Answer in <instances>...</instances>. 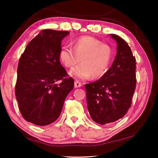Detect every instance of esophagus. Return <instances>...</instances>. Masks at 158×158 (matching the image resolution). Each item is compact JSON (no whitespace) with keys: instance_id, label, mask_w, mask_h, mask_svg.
Instances as JSON below:
<instances>
[{"instance_id":"34e87169","label":"esophagus","mask_w":158,"mask_h":158,"mask_svg":"<svg viewBox=\"0 0 158 158\" xmlns=\"http://www.w3.org/2000/svg\"><path fill=\"white\" fill-rule=\"evenodd\" d=\"M81 85H82V84L78 81V80H76V81H74V87L75 88H79V87H81Z\"/></svg>"}]
</instances>
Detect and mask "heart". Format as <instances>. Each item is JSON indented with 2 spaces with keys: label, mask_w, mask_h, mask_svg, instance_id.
Returning a JSON list of instances; mask_svg holds the SVG:
<instances>
[{
  "label": "heart",
  "mask_w": 158,
  "mask_h": 158,
  "mask_svg": "<svg viewBox=\"0 0 158 158\" xmlns=\"http://www.w3.org/2000/svg\"><path fill=\"white\" fill-rule=\"evenodd\" d=\"M81 64L69 72V75L80 80L92 76L99 78L107 73L114 58V51L108 44L95 37L83 36L73 42V48L63 46L59 52V59L67 68H73L80 61Z\"/></svg>",
  "instance_id": "heart-1"
}]
</instances>
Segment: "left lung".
Listing matches in <instances>:
<instances>
[{"mask_svg": "<svg viewBox=\"0 0 158 158\" xmlns=\"http://www.w3.org/2000/svg\"><path fill=\"white\" fill-rule=\"evenodd\" d=\"M117 53L111 68L100 79L85 84L88 110L93 121L101 125L123 117L130 107L136 88V59L127 43L111 34Z\"/></svg>", "mask_w": 158, "mask_h": 158, "instance_id": "obj_1", "label": "left lung"}]
</instances>
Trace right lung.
Returning <instances> with one entry per match:
<instances>
[{"mask_svg":"<svg viewBox=\"0 0 158 158\" xmlns=\"http://www.w3.org/2000/svg\"><path fill=\"white\" fill-rule=\"evenodd\" d=\"M68 31L44 29L28 44L17 68L15 95L26 121L44 126L56 121L74 80L60 64L61 42ZM62 81L59 85L55 82Z\"/></svg>","mask_w":158,"mask_h":158,"instance_id":"1","label":"right lung"}]
</instances>
